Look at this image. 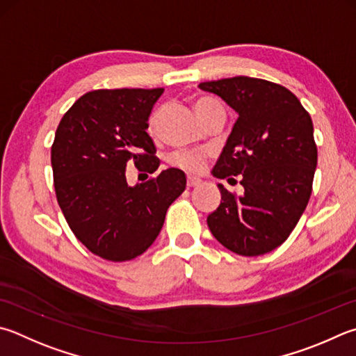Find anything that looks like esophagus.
<instances>
[{
	"label": "esophagus",
	"mask_w": 356,
	"mask_h": 356,
	"mask_svg": "<svg viewBox=\"0 0 356 356\" xmlns=\"http://www.w3.org/2000/svg\"><path fill=\"white\" fill-rule=\"evenodd\" d=\"M200 182H202V180H200L199 177H195V176H188V179H186V185L188 186H197V185H200Z\"/></svg>",
	"instance_id": "1"
}]
</instances>
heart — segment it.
Returning <instances> with one entry per match:
<instances>
[{
  "label": "heart",
  "instance_id": "heart-1",
  "mask_svg": "<svg viewBox=\"0 0 356 356\" xmlns=\"http://www.w3.org/2000/svg\"><path fill=\"white\" fill-rule=\"evenodd\" d=\"M213 106H219L215 99L199 98L195 102V111L197 115H202L207 108H210ZM204 159H205V154L202 152H177L172 156V163L184 168L186 171L196 172L202 170Z\"/></svg>",
  "mask_w": 356,
  "mask_h": 356
}]
</instances>
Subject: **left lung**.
<instances>
[{"label":"left lung","instance_id":"8db88e82","mask_svg":"<svg viewBox=\"0 0 356 356\" xmlns=\"http://www.w3.org/2000/svg\"><path fill=\"white\" fill-rule=\"evenodd\" d=\"M199 88L238 113L211 174L241 176L244 188L235 196L218 184L221 204L207 224L238 255L268 254L294 230L312 196L318 165L312 116L288 88L257 77L200 82Z\"/></svg>","mask_w":356,"mask_h":356}]
</instances>
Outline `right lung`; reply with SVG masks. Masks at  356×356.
Wrapping results in <instances>:
<instances>
[{"mask_svg": "<svg viewBox=\"0 0 356 356\" xmlns=\"http://www.w3.org/2000/svg\"><path fill=\"white\" fill-rule=\"evenodd\" d=\"M163 88L95 90L63 115L51 147L57 202L70 229L104 260L126 261L156 241L185 172L168 168L131 186L126 166L156 172L147 120Z\"/></svg>", "mask_w": 356, "mask_h": 356, "instance_id": "add662e5", "label": "right lung"}]
</instances>
